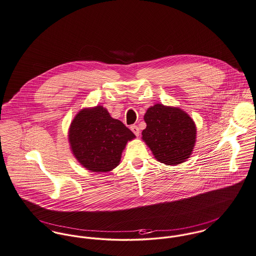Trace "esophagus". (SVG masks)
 Returning a JSON list of instances; mask_svg holds the SVG:
<instances>
[{
  "instance_id": "34e87169",
  "label": "esophagus",
  "mask_w": 256,
  "mask_h": 256,
  "mask_svg": "<svg viewBox=\"0 0 256 256\" xmlns=\"http://www.w3.org/2000/svg\"><path fill=\"white\" fill-rule=\"evenodd\" d=\"M131 130H132V132H133L136 136L140 135V129H138V127L136 126V125H132V126H131Z\"/></svg>"
}]
</instances>
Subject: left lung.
I'll return each instance as SVG.
<instances>
[{
  "mask_svg": "<svg viewBox=\"0 0 256 256\" xmlns=\"http://www.w3.org/2000/svg\"><path fill=\"white\" fill-rule=\"evenodd\" d=\"M146 128L142 140L150 148L154 158L176 166L186 162L193 152L197 128L188 112L176 106L156 104L144 116Z\"/></svg>",
  "mask_w": 256,
  "mask_h": 256,
  "instance_id": "left-lung-1",
  "label": "left lung"
}]
</instances>
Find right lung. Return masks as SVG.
<instances>
[{"label": "right lung", "instance_id": "right-lung-1", "mask_svg": "<svg viewBox=\"0 0 256 256\" xmlns=\"http://www.w3.org/2000/svg\"><path fill=\"white\" fill-rule=\"evenodd\" d=\"M136 136L102 106L84 108L72 121L68 132L70 150L87 170L106 172L120 165L128 142Z\"/></svg>", "mask_w": 256, "mask_h": 256}]
</instances>
